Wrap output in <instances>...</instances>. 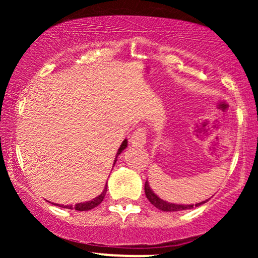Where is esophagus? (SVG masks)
Returning <instances> with one entry per match:
<instances>
[{"mask_svg":"<svg viewBox=\"0 0 258 258\" xmlns=\"http://www.w3.org/2000/svg\"><path fill=\"white\" fill-rule=\"evenodd\" d=\"M130 142L136 147L144 146L147 143V130L146 127H139V128L136 130L135 132L132 133L131 138H130Z\"/></svg>","mask_w":258,"mask_h":258,"instance_id":"esophagus-1","label":"esophagus"}]
</instances>
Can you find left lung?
<instances>
[{
	"instance_id": "1",
	"label": "left lung",
	"mask_w": 258,
	"mask_h": 258,
	"mask_svg": "<svg viewBox=\"0 0 258 258\" xmlns=\"http://www.w3.org/2000/svg\"><path fill=\"white\" fill-rule=\"evenodd\" d=\"M144 191H146L148 200H149L150 203H152L153 205L156 207V209L161 210V211H180V210H189V209H191V207H194V206L203 205L204 203H206V201H207V200L203 201V203L195 204V205H177V204L166 203V201L160 199L158 195L154 194V191L152 190V189H150V186H149V184H148V182H146V184H144Z\"/></svg>"
}]
</instances>
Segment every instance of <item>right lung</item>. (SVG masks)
Masks as SVG:
<instances>
[{
    "mask_svg": "<svg viewBox=\"0 0 258 258\" xmlns=\"http://www.w3.org/2000/svg\"><path fill=\"white\" fill-rule=\"evenodd\" d=\"M126 147H127V141L125 139V141L122 142V144H121V146H120L119 150H117V155L122 153V150L125 149ZM117 155H116V156H117ZM115 161H116V160H115ZM114 165H115V162H114ZM105 194H106V185H105L104 190H103V193L100 194L99 197H97L96 199H93V200H91V201H87V203L76 204V205H74V206H70V205L64 206V205H61V207H64V209H70V210L75 209V210H78V211H88V210H92V209H93V207L98 206L99 204L103 201V199H104Z\"/></svg>",
    "mask_w": 258,
    "mask_h": 258,
    "instance_id": "right-lung-1",
    "label": "right lung"
}]
</instances>
